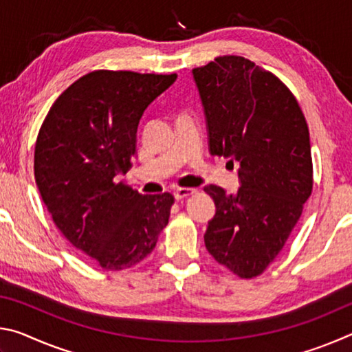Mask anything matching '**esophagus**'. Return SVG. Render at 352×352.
Masks as SVG:
<instances>
[{"mask_svg":"<svg viewBox=\"0 0 352 352\" xmlns=\"http://www.w3.org/2000/svg\"><path fill=\"white\" fill-rule=\"evenodd\" d=\"M195 192H197V190H195L194 188H177L174 190V195H175L177 200H182V199L189 197V195H192Z\"/></svg>","mask_w":352,"mask_h":352,"instance_id":"34e87169","label":"esophagus"}]
</instances>
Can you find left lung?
<instances>
[{
  "label": "left lung",
  "mask_w": 352,
  "mask_h": 352,
  "mask_svg": "<svg viewBox=\"0 0 352 352\" xmlns=\"http://www.w3.org/2000/svg\"><path fill=\"white\" fill-rule=\"evenodd\" d=\"M192 76L210 152L239 164L241 178L236 194L205 186L216 204L205 245L234 275L254 278L281 252L312 194L306 118L289 88L245 57H216Z\"/></svg>",
  "instance_id": "8db88e82"
}]
</instances>
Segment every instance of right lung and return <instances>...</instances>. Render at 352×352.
<instances>
[{
  "label": "right lung",
  "mask_w": 352,
  "mask_h": 352,
  "mask_svg": "<svg viewBox=\"0 0 352 352\" xmlns=\"http://www.w3.org/2000/svg\"><path fill=\"white\" fill-rule=\"evenodd\" d=\"M177 74L91 71L47 111L34 174L60 233L104 270H124L153 252L174 195H144L122 182L136 155L142 113Z\"/></svg>",
  "instance_id": "1"
}]
</instances>
